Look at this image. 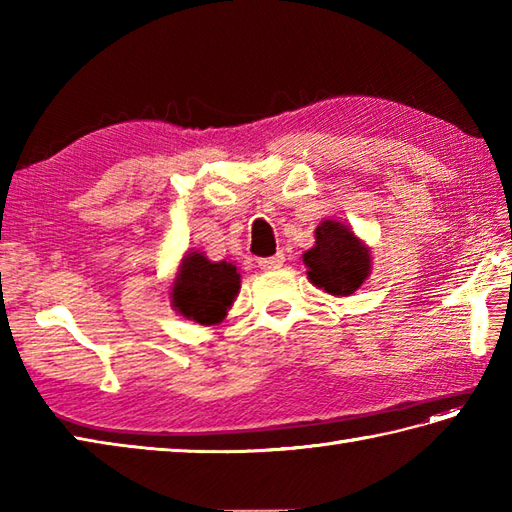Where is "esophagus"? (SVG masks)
<instances>
[{"mask_svg": "<svg viewBox=\"0 0 512 512\" xmlns=\"http://www.w3.org/2000/svg\"><path fill=\"white\" fill-rule=\"evenodd\" d=\"M257 266L262 268V270H275V268H281V266H284V255L277 253V255H273V257H262V259H257Z\"/></svg>", "mask_w": 512, "mask_h": 512, "instance_id": "34e87169", "label": "esophagus"}]
</instances>
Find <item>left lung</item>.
<instances>
[{"mask_svg": "<svg viewBox=\"0 0 512 512\" xmlns=\"http://www.w3.org/2000/svg\"><path fill=\"white\" fill-rule=\"evenodd\" d=\"M317 242L303 253L308 279L334 297H347L361 288L372 273L369 248L354 235L350 226L323 220L314 231Z\"/></svg>", "mask_w": 512, "mask_h": 512, "instance_id": "left-lung-1", "label": "left lung"}]
</instances>
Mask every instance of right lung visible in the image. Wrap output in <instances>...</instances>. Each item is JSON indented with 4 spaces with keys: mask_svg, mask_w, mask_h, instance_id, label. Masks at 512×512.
<instances>
[{
    "mask_svg": "<svg viewBox=\"0 0 512 512\" xmlns=\"http://www.w3.org/2000/svg\"><path fill=\"white\" fill-rule=\"evenodd\" d=\"M237 292V266L231 262H211L195 250L182 259L171 286V303L189 321L215 325L226 317Z\"/></svg>",
    "mask_w": 512,
    "mask_h": 512,
    "instance_id": "obj_1",
    "label": "right lung"
}]
</instances>
